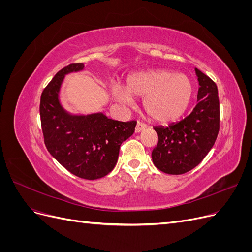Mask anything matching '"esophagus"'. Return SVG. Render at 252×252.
Wrapping results in <instances>:
<instances>
[{
	"label": "esophagus",
	"mask_w": 252,
	"mask_h": 252,
	"mask_svg": "<svg viewBox=\"0 0 252 252\" xmlns=\"http://www.w3.org/2000/svg\"><path fill=\"white\" fill-rule=\"evenodd\" d=\"M145 128H146V125L142 123V122H138V124H136V127H135V132H141Z\"/></svg>",
	"instance_id": "34e87169"
}]
</instances>
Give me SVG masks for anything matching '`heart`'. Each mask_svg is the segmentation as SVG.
<instances>
[{
  "instance_id": "heart-1",
  "label": "heart",
  "mask_w": 252,
  "mask_h": 252,
  "mask_svg": "<svg viewBox=\"0 0 252 252\" xmlns=\"http://www.w3.org/2000/svg\"><path fill=\"white\" fill-rule=\"evenodd\" d=\"M116 100L124 105L132 102V96L144 97L145 113L158 122L177 120L189 107L193 97V84L187 75L169 70H151L129 77L126 89L112 86Z\"/></svg>"
}]
</instances>
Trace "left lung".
I'll use <instances>...</instances> for the list:
<instances>
[{"label":"left lung","instance_id":"1","mask_svg":"<svg viewBox=\"0 0 252 252\" xmlns=\"http://www.w3.org/2000/svg\"><path fill=\"white\" fill-rule=\"evenodd\" d=\"M200 88L197 104L185 119L167 127H155L158 136L152 150L158 169L168 174H183L193 169L207 156L220 130L218 86L207 74L195 68Z\"/></svg>","mask_w":252,"mask_h":252}]
</instances>
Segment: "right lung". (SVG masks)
Here are the masks:
<instances>
[{"label":"right lung","instance_id":"right-lung-1","mask_svg":"<svg viewBox=\"0 0 252 252\" xmlns=\"http://www.w3.org/2000/svg\"><path fill=\"white\" fill-rule=\"evenodd\" d=\"M83 68V63L69 64L44 88L41 125L46 148L61 165L79 178L96 180L114 168L121 144L132 135L136 121H114L103 113L87 117L68 114L59 102L61 84L66 73Z\"/></svg>","mask_w":252,"mask_h":252}]
</instances>
